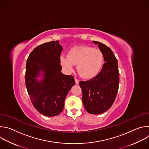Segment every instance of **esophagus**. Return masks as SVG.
I'll return each instance as SVG.
<instances>
[{
    "label": "esophagus",
    "instance_id": "esophagus-1",
    "mask_svg": "<svg viewBox=\"0 0 149 149\" xmlns=\"http://www.w3.org/2000/svg\"><path fill=\"white\" fill-rule=\"evenodd\" d=\"M79 79H77V78H75V84H79Z\"/></svg>",
    "mask_w": 149,
    "mask_h": 149
}]
</instances>
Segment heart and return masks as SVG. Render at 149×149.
<instances>
[{
    "label": "heart",
    "mask_w": 149,
    "mask_h": 149,
    "mask_svg": "<svg viewBox=\"0 0 149 149\" xmlns=\"http://www.w3.org/2000/svg\"><path fill=\"white\" fill-rule=\"evenodd\" d=\"M60 63L67 72H71L77 65L79 75L85 79L95 77L101 71L104 56L101 51L88 46H77L71 48L67 56H60Z\"/></svg>",
    "instance_id": "b5f03b06"
}]
</instances>
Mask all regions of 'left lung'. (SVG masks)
Returning <instances> with one entry per match:
<instances>
[{"label": "left lung", "instance_id": "obj_1", "mask_svg": "<svg viewBox=\"0 0 149 149\" xmlns=\"http://www.w3.org/2000/svg\"><path fill=\"white\" fill-rule=\"evenodd\" d=\"M104 61L100 72L89 81H79L82 92V103L86 111L92 114H101L108 110L117 96L119 86V71L117 59L111 49L97 41Z\"/></svg>", "mask_w": 149, "mask_h": 149}]
</instances>
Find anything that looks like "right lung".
I'll use <instances>...</instances> for the list:
<instances>
[{"label": "right lung", "mask_w": 149, "mask_h": 149, "mask_svg": "<svg viewBox=\"0 0 149 149\" xmlns=\"http://www.w3.org/2000/svg\"><path fill=\"white\" fill-rule=\"evenodd\" d=\"M59 41H51L36 47L29 54L26 64L25 84L31 102L42 115H58L64 107L65 97L75 84L74 78L61 72ZM43 71V79L36 77Z\"/></svg>", "instance_id": "1"}]
</instances>
